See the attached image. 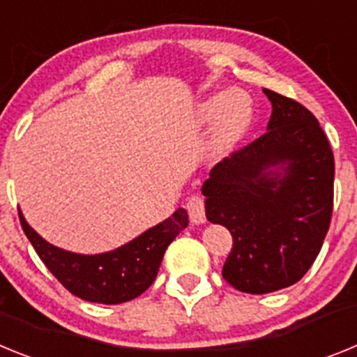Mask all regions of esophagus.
<instances>
[{"label": "esophagus", "mask_w": 357, "mask_h": 357, "mask_svg": "<svg viewBox=\"0 0 357 357\" xmlns=\"http://www.w3.org/2000/svg\"><path fill=\"white\" fill-rule=\"evenodd\" d=\"M188 213L189 218H191V222L195 225H202V223L207 222L206 218V206H204V198L202 197H191L188 202Z\"/></svg>", "instance_id": "34e87169"}]
</instances>
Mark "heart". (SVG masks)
<instances>
[{"label": "heart", "mask_w": 357, "mask_h": 357, "mask_svg": "<svg viewBox=\"0 0 357 357\" xmlns=\"http://www.w3.org/2000/svg\"><path fill=\"white\" fill-rule=\"evenodd\" d=\"M198 114L204 121L216 119V135L222 143H236L250 128L254 103L245 91H222L207 96L198 107Z\"/></svg>", "instance_id": "b5f03b06"}]
</instances>
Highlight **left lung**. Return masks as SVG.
<instances>
[{
  "mask_svg": "<svg viewBox=\"0 0 357 357\" xmlns=\"http://www.w3.org/2000/svg\"><path fill=\"white\" fill-rule=\"evenodd\" d=\"M263 93L272 103L268 132L218 162L202 185L207 220L234 241L223 279L252 295L298 282L333 214L334 157L320 123L291 98Z\"/></svg>",
  "mask_w": 357,
  "mask_h": 357,
  "instance_id": "obj_1",
  "label": "left lung"
}]
</instances>
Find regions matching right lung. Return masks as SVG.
I'll use <instances>...</instances> for the list:
<instances>
[{
	"mask_svg": "<svg viewBox=\"0 0 357 357\" xmlns=\"http://www.w3.org/2000/svg\"><path fill=\"white\" fill-rule=\"evenodd\" d=\"M21 227L43 263L75 296L96 304H123L146 291L155 280L164 252L189 223L188 211L176 209L168 220L144 230L121 247L103 254H77L59 248L28 225Z\"/></svg>",
	"mask_w": 357,
	"mask_h": 357,
	"instance_id": "1",
	"label": "right lung"
}]
</instances>
